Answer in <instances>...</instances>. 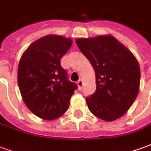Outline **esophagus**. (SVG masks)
I'll return each instance as SVG.
<instances>
[{
    "mask_svg": "<svg viewBox=\"0 0 151 151\" xmlns=\"http://www.w3.org/2000/svg\"><path fill=\"white\" fill-rule=\"evenodd\" d=\"M77 85H78V86L79 87V89H81V87H82V85H83V80H82V79H79L78 81V82H77Z\"/></svg>",
    "mask_w": 151,
    "mask_h": 151,
    "instance_id": "34e87169",
    "label": "esophagus"
}]
</instances>
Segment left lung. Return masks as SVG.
I'll list each match as a JSON object with an SVG mask.
<instances>
[{
    "instance_id": "1",
    "label": "left lung",
    "mask_w": 151,
    "mask_h": 151,
    "mask_svg": "<svg viewBox=\"0 0 151 151\" xmlns=\"http://www.w3.org/2000/svg\"><path fill=\"white\" fill-rule=\"evenodd\" d=\"M76 43L95 69L96 91L86 98L89 110L101 120L124 116L139 92V63L112 35L80 38Z\"/></svg>"
}]
</instances>
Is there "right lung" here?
Segmentation results:
<instances>
[{"instance_id":"add662e5","label":"right lung","mask_w":151,"mask_h":151,"mask_svg":"<svg viewBox=\"0 0 151 151\" xmlns=\"http://www.w3.org/2000/svg\"><path fill=\"white\" fill-rule=\"evenodd\" d=\"M72 43L69 38L46 35L31 43L20 59L18 83L22 97L29 110L43 120L61 116L78 88L60 65Z\"/></svg>"}]
</instances>
